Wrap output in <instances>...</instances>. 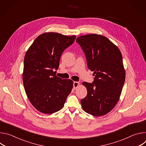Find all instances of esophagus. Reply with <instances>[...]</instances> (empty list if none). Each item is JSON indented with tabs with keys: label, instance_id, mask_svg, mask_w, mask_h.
<instances>
[{
	"label": "esophagus",
	"instance_id": "esophagus-1",
	"mask_svg": "<svg viewBox=\"0 0 146 146\" xmlns=\"http://www.w3.org/2000/svg\"><path fill=\"white\" fill-rule=\"evenodd\" d=\"M78 86H79V82H78L74 81L73 82V88H74V89H76L78 87Z\"/></svg>",
	"mask_w": 146,
	"mask_h": 146
}]
</instances>
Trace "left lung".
Wrapping results in <instances>:
<instances>
[{
  "label": "left lung",
  "mask_w": 146,
  "mask_h": 146,
  "mask_svg": "<svg viewBox=\"0 0 146 146\" xmlns=\"http://www.w3.org/2000/svg\"><path fill=\"white\" fill-rule=\"evenodd\" d=\"M86 56L87 66L94 72L92 83L83 82L87 90L81 100L86 113L96 117L109 113L119 100L125 79L120 50L106 37L90 34L76 39Z\"/></svg>",
  "instance_id": "obj_1"
}]
</instances>
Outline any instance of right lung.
Masks as SVG:
<instances>
[{
	"instance_id": "obj_1",
	"label": "right lung",
	"mask_w": 146,
	"mask_h": 146,
	"mask_svg": "<svg viewBox=\"0 0 146 146\" xmlns=\"http://www.w3.org/2000/svg\"><path fill=\"white\" fill-rule=\"evenodd\" d=\"M75 35L47 32L39 35L27 50L24 62L23 84L33 107L44 114L60 110L70 94L73 82L56 75L60 56L73 43Z\"/></svg>"
}]
</instances>
